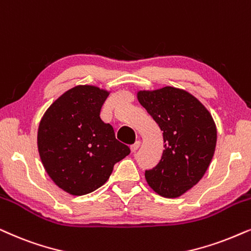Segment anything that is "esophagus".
<instances>
[{
	"label": "esophagus",
	"mask_w": 251,
	"mask_h": 251,
	"mask_svg": "<svg viewBox=\"0 0 251 251\" xmlns=\"http://www.w3.org/2000/svg\"><path fill=\"white\" fill-rule=\"evenodd\" d=\"M139 146H141V141H136L131 146H130V149H131L132 152H136L138 150Z\"/></svg>",
	"instance_id": "obj_1"
}]
</instances>
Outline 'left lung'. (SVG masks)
<instances>
[{
    "instance_id": "left-lung-1",
    "label": "left lung",
    "mask_w": 251,
    "mask_h": 251,
    "mask_svg": "<svg viewBox=\"0 0 251 251\" xmlns=\"http://www.w3.org/2000/svg\"><path fill=\"white\" fill-rule=\"evenodd\" d=\"M137 98L164 131L162 157L145 171V178L160 196L176 198L197 184L209 168L217 144L216 123L203 103L184 90L138 91Z\"/></svg>"
}]
</instances>
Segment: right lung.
<instances>
[{"label": "right lung", "mask_w": 251, "mask_h": 251, "mask_svg": "<svg viewBox=\"0 0 251 251\" xmlns=\"http://www.w3.org/2000/svg\"><path fill=\"white\" fill-rule=\"evenodd\" d=\"M108 94L93 85L75 86L51 103L39 125L42 165L57 187L75 196L105 184L114 165L130 153L100 119Z\"/></svg>", "instance_id": "obj_1"}]
</instances>
